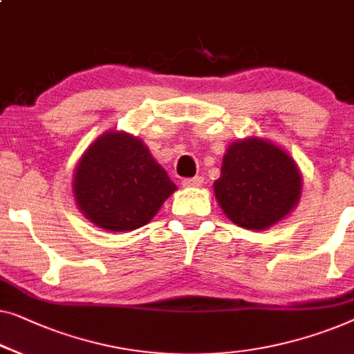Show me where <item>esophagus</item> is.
Instances as JSON below:
<instances>
[{
    "instance_id": "34e87169",
    "label": "esophagus",
    "mask_w": 354,
    "mask_h": 354,
    "mask_svg": "<svg viewBox=\"0 0 354 354\" xmlns=\"http://www.w3.org/2000/svg\"><path fill=\"white\" fill-rule=\"evenodd\" d=\"M203 182H204V178L201 176H196V177L183 178L182 185L185 187V188H196V187H201Z\"/></svg>"
}]
</instances>
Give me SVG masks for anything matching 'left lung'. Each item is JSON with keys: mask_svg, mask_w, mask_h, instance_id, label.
Here are the masks:
<instances>
[{"mask_svg": "<svg viewBox=\"0 0 354 354\" xmlns=\"http://www.w3.org/2000/svg\"><path fill=\"white\" fill-rule=\"evenodd\" d=\"M214 192L233 223L265 230L297 206L301 176L284 150L268 140L249 137L227 148Z\"/></svg>", "mask_w": 354, "mask_h": 354, "instance_id": "obj_1", "label": "left lung"}]
</instances>
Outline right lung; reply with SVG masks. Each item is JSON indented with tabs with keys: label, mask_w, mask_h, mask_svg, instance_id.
I'll list each match as a JSON object with an SVG mask.
<instances>
[{
	"label": "right lung",
	"mask_w": 354,
	"mask_h": 354,
	"mask_svg": "<svg viewBox=\"0 0 354 354\" xmlns=\"http://www.w3.org/2000/svg\"><path fill=\"white\" fill-rule=\"evenodd\" d=\"M176 189L143 142L127 132L102 134L75 169L80 211L109 232H132L147 225Z\"/></svg>",
	"instance_id": "1"
}]
</instances>
